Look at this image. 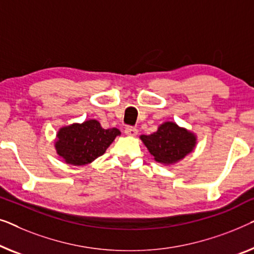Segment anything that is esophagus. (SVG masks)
<instances>
[{"instance_id":"34e87169","label":"esophagus","mask_w":254,"mask_h":254,"mask_svg":"<svg viewBox=\"0 0 254 254\" xmlns=\"http://www.w3.org/2000/svg\"><path fill=\"white\" fill-rule=\"evenodd\" d=\"M124 132H126V134H127V135H135L138 133V130H137V127L127 126L126 127V130H124Z\"/></svg>"}]
</instances>
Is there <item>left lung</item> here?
Wrapping results in <instances>:
<instances>
[{"mask_svg":"<svg viewBox=\"0 0 254 254\" xmlns=\"http://www.w3.org/2000/svg\"><path fill=\"white\" fill-rule=\"evenodd\" d=\"M140 138L155 161L164 164L180 161L195 145V137L191 132L171 122L162 124L154 133Z\"/></svg>","mask_w":254,"mask_h":254,"instance_id":"obj_1","label":"left lung"}]
</instances>
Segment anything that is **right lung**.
Masks as SVG:
<instances>
[{"label":"right lung","mask_w":254,"mask_h":254,"mask_svg":"<svg viewBox=\"0 0 254 254\" xmlns=\"http://www.w3.org/2000/svg\"><path fill=\"white\" fill-rule=\"evenodd\" d=\"M119 134V128H103L98 121L90 120L61 128L55 147L65 162L84 166L101 156Z\"/></svg>","instance_id":"obj_1"}]
</instances>
